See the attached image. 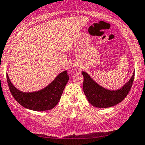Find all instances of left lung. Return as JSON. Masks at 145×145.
Listing matches in <instances>:
<instances>
[{
  "label": "left lung",
  "mask_w": 145,
  "mask_h": 145,
  "mask_svg": "<svg viewBox=\"0 0 145 145\" xmlns=\"http://www.w3.org/2000/svg\"><path fill=\"white\" fill-rule=\"evenodd\" d=\"M84 77L83 91L88 102L100 108L112 107L121 103L129 93L135 78V72L129 80L117 90H110L100 86L87 72L82 71Z\"/></svg>",
  "instance_id": "1"
}]
</instances>
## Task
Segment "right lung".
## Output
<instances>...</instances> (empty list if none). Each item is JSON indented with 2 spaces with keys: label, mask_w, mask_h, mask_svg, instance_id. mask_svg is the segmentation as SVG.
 <instances>
[{
  "label": "right lung",
  "mask_w": 145,
  "mask_h": 145,
  "mask_svg": "<svg viewBox=\"0 0 145 145\" xmlns=\"http://www.w3.org/2000/svg\"><path fill=\"white\" fill-rule=\"evenodd\" d=\"M6 77L10 91L15 100L23 107L34 111H45L56 107L69 80L67 72L65 70L59 74L53 82L43 89L25 92L19 90L12 84L8 74Z\"/></svg>",
  "instance_id": "add662e5"
}]
</instances>
